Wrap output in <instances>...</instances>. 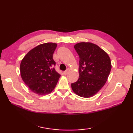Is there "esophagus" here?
<instances>
[{
	"label": "esophagus",
	"instance_id": "34e87169",
	"mask_svg": "<svg viewBox=\"0 0 133 133\" xmlns=\"http://www.w3.org/2000/svg\"><path fill=\"white\" fill-rule=\"evenodd\" d=\"M70 69H67V70H66V71H65L64 72H63V74H64V75H67V74H69V73L70 72Z\"/></svg>",
	"mask_w": 133,
	"mask_h": 133
}]
</instances>
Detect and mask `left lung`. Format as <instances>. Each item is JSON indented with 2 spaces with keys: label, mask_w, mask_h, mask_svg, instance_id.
<instances>
[{
  "label": "left lung",
  "mask_w": 133,
  "mask_h": 133,
  "mask_svg": "<svg viewBox=\"0 0 133 133\" xmlns=\"http://www.w3.org/2000/svg\"><path fill=\"white\" fill-rule=\"evenodd\" d=\"M74 47L79 57V78L71 83L72 90L81 97H91L105 84L111 69V60L103 50L90 42H80Z\"/></svg>",
  "instance_id": "8db88e82"
}]
</instances>
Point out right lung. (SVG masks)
Masks as SVG:
<instances>
[{
	"label": "right lung",
	"instance_id": "1",
	"mask_svg": "<svg viewBox=\"0 0 133 133\" xmlns=\"http://www.w3.org/2000/svg\"><path fill=\"white\" fill-rule=\"evenodd\" d=\"M57 44L46 43L31 50L20 65L21 77L31 91L39 95L51 92L61 75L55 71L52 58Z\"/></svg>",
	"mask_w": 133,
	"mask_h": 133
}]
</instances>
